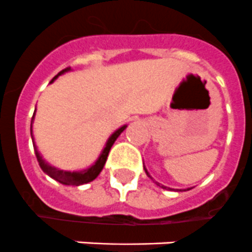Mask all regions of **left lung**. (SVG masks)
<instances>
[{
    "label": "left lung",
    "instance_id": "left-lung-1",
    "mask_svg": "<svg viewBox=\"0 0 252 252\" xmlns=\"http://www.w3.org/2000/svg\"><path fill=\"white\" fill-rule=\"evenodd\" d=\"M144 170H146V173H147V176L150 177L151 180H154V178H152V177H151V176H150V173L147 172V169H146V166H144ZM156 185H158V186H160V187H162V189H168V190H174V189H170V187L162 186V185H160V183H158V182H156ZM187 190H190V189H187ZM187 190H185V191H187ZM177 191H181V190H177Z\"/></svg>",
    "mask_w": 252,
    "mask_h": 252
}]
</instances>
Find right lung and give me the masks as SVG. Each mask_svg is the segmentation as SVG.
<instances>
[{
  "mask_svg": "<svg viewBox=\"0 0 252 252\" xmlns=\"http://www.w3.org/2000/svg\"><path fill=\"white\" fill-rule=\"evenodd\" d=\"M67 71H70V67H67V69L62 70V71L58 72L57 75L54 76L53 79H52V82H54V80L57 79L58 76L62 75V74H65V72H67ZM52 82H50V83H52ZM33 117H35V113H33ZM33 117H32V121H31L32 142H33V135H32V122H33ZM126 127H127V126H126V125H124L122 127H120L118 130H116V131H114L113 134L109 136V139L106 140L105 147H104V150L101 151V154H100L98 158L96 160V162H94V165H91L90 168L83 169V170H80V172H67V170H61V169L54 168V166L49 165L45 160H44L43 158H41V155L39 154V151H37V148H36V146H35V142H33L35 155H36V158H37V161H39L40 168L43 169L44 173H46L48 176L52 177V178L57 181V182L62 183V185H69V186H80V185H84V183L91 182V181H94V178H96V177L100 174V172H101L102 168H104V165H105V162H106V158H108V155H109L110 148H112V146L114 144V142L117 140V138H118V136H120L121 134L124 132V130Z\"/></svg>",
  "mask_w": 252,
  "mask_h": 252,
  "instance_id": "1",
  "label": "right lung"
}]
</instances>
